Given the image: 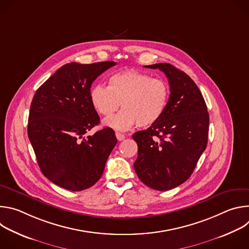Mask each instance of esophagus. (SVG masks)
<instances>
[{
  "label": "esophagus",
  "mask_w": 249,
  "mask_h": 249,
  "mask_svg": "<svg viewBox=\"0 0 249 249\" xmlns=\"http://www.w3.org/2000/svg\"><path fill=\"white\" fill-rule=\"evenodd\" d=\"M115 136H116V138H117L118 141H123V140L125 139V135H124V134H121V133H119V132H116V133H115Z\"/></svg>",
  "instance_id": "1"
}]
</instances>
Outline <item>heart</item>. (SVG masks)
Masks as SVG:
<instances>
[{"label": "heart", "instance_id": "heart-1", "mask_svg": "<svg viewBox=\"0 0 249 249\" xmlns=\"http://www.w3.org/2000/svg\"><path fill=\"white\" fill-rule=\"evenodd\" d=\"M167 84L135 70H124L108 79V87L95 85L89 91L93 108L101 115L110 117L104 124L115 130L125 131L135 126L146 128L162 116L168 101Z\"/></svg>", "mask_w": 249, "mask_h": 249}]
</instances>
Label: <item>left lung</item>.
Wrapping results in <instances>:
<instances>
[{
	"label": "left lung",
	"mask_w": 249,
	"mask_h": 249,
	"mask_svg": "<svg viewBox=\"0 0 249 249\" xmlns=\"http://www.w3.org/2000/svg\"><path fill=\"white\" fill-rule=\"evenodd\" d=\"M146 68L165 74L170 94L160 119L132 136L138 144L134 168L144 184L166 191L185 182L195 169L208 143L209 113L200 89L182 71L167 63Z\"/></svg>",
	"instance_id": "1"
}]
</instances>
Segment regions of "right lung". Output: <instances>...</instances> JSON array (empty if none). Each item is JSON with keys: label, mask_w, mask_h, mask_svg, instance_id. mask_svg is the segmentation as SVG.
Instances as JSON below:
<instances>
[{"label": "right lung", "mask_w": 249, "mask_h": 249, "mask_svg": "<svg viewBox=\"0 0 249 249\" xmlns=\"http://www.w3.org/2000/svg\"><path fill=\"white\" fill-rule=\"evenodd\" d=\"M115 65L113 61L66 64L33 96L28 139L44 176L62 188L82 191L94 185L117 143L107 127L84 137L99 123L90 102L91 85Z\"/></svg>", "instance_id": "1"}]
</instances>
